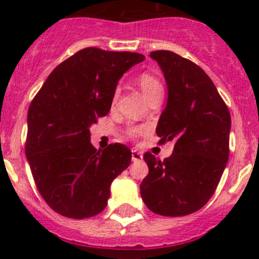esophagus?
Masks as SVG:
<instances>
[{
  "label": "esophagus",
  "mask_w": 259,
  "mask_h": 259,
  "mask_svg": "<svg viewBox=\"0 0 259 259\" xmlns=\"http://www.w3.org/2000/svg\"><path fill=\"white\" fill-rule=\"evenodd\" d=\"M140 159H143V153L137 152L136 149H132V161L136 162L140 161Z\"/></svg>",
  "instance_id": "obj_1"
}]
</instances>
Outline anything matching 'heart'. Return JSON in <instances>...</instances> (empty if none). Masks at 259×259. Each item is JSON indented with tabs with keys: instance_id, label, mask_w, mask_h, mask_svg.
<instances>
[{
	"instance_id": "1",
	"label": "heart",
	"mask_w": 259,
	"mask_h": 259,
	"mask_svg": "<svg viewBox=\"0 0 259 259\" xmlns=\"http://www.w3.org/2000/svg\"><path fill=\"white\" fill-rule=\"evenodd\" d=\"M137 81H139V85H140L141 91H143L144 96H145V98L148 101H149L150 98L154 97V96L162 95V93H163V87H162L161 81H159L154 75L149 74V72H144V74H141L140 76H139V80H137ZM118 95L119 91L116 89L115 93H114L113 96V101H116ZM135 132H136L135 130H131L130 134L134 135Z\"/></svg>"
}]
</instances>
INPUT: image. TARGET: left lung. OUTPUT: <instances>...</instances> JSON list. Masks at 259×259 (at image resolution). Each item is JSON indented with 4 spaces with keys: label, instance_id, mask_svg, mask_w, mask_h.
I'll return each instance as SVG.
<instances>
[{
    "label": "left lung",
    "instance_id": "obj_1",
    "mask_svg": "<svg viewBox=\"0 0 259 259\" xmlns=\"http://www.w3.org/2000/svg\"><path fill=\"white\" fill-rule=\"evenodd\" d=\"M167 84V105L158 120L161 143L175 141L172 154L144 159L149 174L140 184L148 209L183 217L206 205L218 187L230 154L231 115L206 72L168 50L150 53Z\"/></svg>",
    "mask_w": 259,
    "mask_h": 259
}]
</instances>
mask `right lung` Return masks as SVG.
I'll list each match as a JSON object with an SVG mask.
<instances>
[{"instance_id":"obj_1","label":"right lung","mask_w":259,"mask_h":259,"mask_svg":"<svg viewBox=\"0 0 259 259\" xmlns=\"http://www.w3.org/2000/svg\"><path fill=\"white\" fill-rule=\"evenodd\" d=\"M145 59L85 48L52 71L27 115L26 155L41 197L58 214L91 218L106 207L110 185L131 162L123 144L97 150L91 125L110 111L116 84Z\"/></svg>"}]
</instances>
